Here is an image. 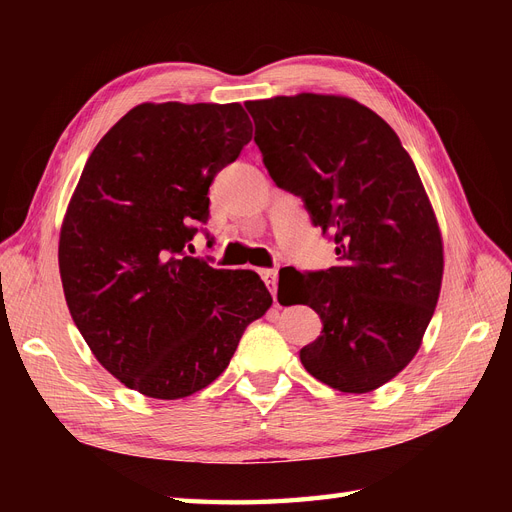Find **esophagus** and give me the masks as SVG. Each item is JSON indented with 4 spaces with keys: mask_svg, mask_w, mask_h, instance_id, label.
Wrapping results in <instances>:
<instances>
[{
    "mask_svg": "<svg viewBox=\"0 0 512 512\" xmlns=\"http://www.w3.org/2000/svg\"><path fill=\"white\" fill-rule=\"evenodd\" d=\"M260 275H262V280H265L267 288L271 290V294L275 297V292H277V271L275 269H262Z\"/></svg>",
    "mask_w": 512,
    "mask_h": 512,
    "instance_id": "obj_1",
    "label": "esophagus"
}]
</instances>
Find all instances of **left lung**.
I'll return each mask as SVG.
<instances>
[{"mask_svg": "<svg viewBox=\"0 0 512 512\" xmlns=\"http://www.w3.org/2000/svg\"><path fill=\"white\" fill-rule=\"evenodd\" d=\"M271 179L303 198L312 222L335 235L337 265L280 273L322 320L301 350L316 380L369 393L421 348L438 305L444 247L423 181L395 130L346 96L297 94L245 102Z\"/></svg>", "mask_w": 512, "mask_h": 512, "instance_id": "8db88e82", "label": "left lung"}]
</instances>
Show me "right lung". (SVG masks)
Segmentation results:
<instances>
[{
    "label": "right lung",
    "instance_id": "right-lung-1",
    "mask_svg": "<svg viewBox=\"0 0 512 512\" xmlns=\"http://www.w3.org/2000/svg\"><path fill=\"white\" fill-rule=\"evenodd\" d=\"M250 141L239 102H145L91 151L61 224L59 273L76 329L128 389L203 391L273 303L258 273L185 254L213 177Z\"/></svg>",
    "mask_w": 512,
    "mask_h": 512
}]
</instances>
